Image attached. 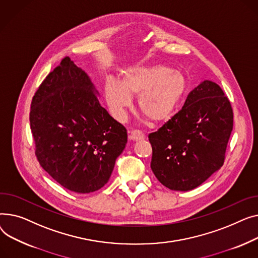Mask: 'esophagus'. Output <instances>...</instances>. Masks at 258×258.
Instances as JSON below:
<instances>
[{"mask_svg": "<svg viewBox=\"0 0 258 258\" xmlns=\"http://www.w3.org/2000/svg\"><path fill=\"white\" fill-rule=\"evenodd\" d=\"M145 139V135L143 132H141L140 130H132L130 132L129 135V140L134 141V142H138V141H142Z\"/></svg>", "mask_w": 258, "mask_h": 258, "instance_id": "34e87169", "label": "esophagus"}]
</instances>
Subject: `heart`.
Masks as SVG:
<instances>
[{
    "instance_id": "1",
    "label": "heart",
    "mask_w": 258,
    "mask_h": 258,
    "mask_svg": "<svg viewBox=\"0 0 258 258\" xmlns=\"http://www.w3.org/2000/svg\"><path fill=\"white\" fill-rule=\"evenodd\" d=\"M186 88L185 77L180 72L155 64L126 69L120 82L107 78L104 92L115 118L123 120L132 104L131 97H138L140 111L151 123L159 124L171 118Z\"/></svg>"
}]
</instances>
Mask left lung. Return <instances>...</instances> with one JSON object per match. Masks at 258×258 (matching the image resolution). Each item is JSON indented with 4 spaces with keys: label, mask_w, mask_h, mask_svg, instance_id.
I'll return each instance as SVG.
<instances>
[{
    "label": "left lung",
    "mask_w": 258,
    "mask_h": 258,
    "mask_svg": "<svg viewBox=\"0 0 258 258\" xmlns=\"http://www.w3.org/2000/svg\"><path fill=\"white\" fill-rule=\"evenodd\" d=\"M232 128L228 98L217 83L201 82L188 94L182 109L149 134L155 177L172 190L199 186L223 165Z\"/></svg>",
    "instance_id": "1"
}]
</instances>
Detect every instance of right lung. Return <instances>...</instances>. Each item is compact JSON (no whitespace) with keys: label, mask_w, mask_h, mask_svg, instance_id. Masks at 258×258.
<instances>
[{"label":"right lung","mask_w":258,"mask_h":258,"mask_svg":"<svg viewBox=\"0 0 258 258\" xmlns=\"http://www.w3.org/2000/svg\"><path fill=\"white\" fill-rule=\"evenodd\" d=\"M87 74L70 57L42 81L30 110L42 169L75 192L103 187L127 144V130L102 107Z\"/></svg>","instance_id":"1"}]
</instances>
